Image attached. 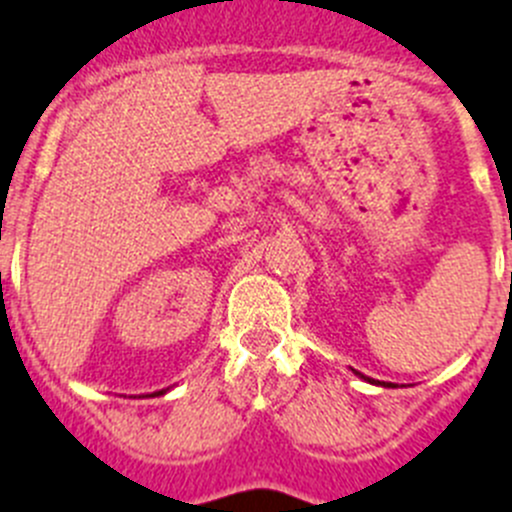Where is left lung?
Listing matches in <instances>:
<instances>
[{
  "label": "left lung",
  "mask_w": 512,
  "mask_h": 512,
  "mask_svg": "<svg viewBox=\"0 0 512 512\" xmlns=\"http://www.w3.org/2000/svg\"><path fill=\"white\" fill-rule=\"evenodd\" d=\"M361 379H366V382H372V384H379V382H374V379H369V377H364V374H359ZM384 387H392V384H384Z\"/></svg>",
  "instance_id": "left-lung-1"
}]
</instances>
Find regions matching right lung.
<instances>
[{"label": "right lung", "mask_w": 512, "mask_h": 512, "mask_svg": "<svg viewBox=\"0 0 512 512\" xmlns=\"http://www.w3.org/2000/svg\"><path fill=\"white\" fill-rule=\"evenodd\" d=\"M161 395H164V390H161Z\"/></svg>", "instance_id": "add662e5"}]
</instances>
